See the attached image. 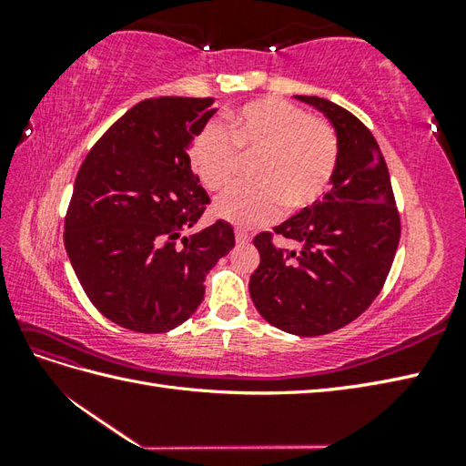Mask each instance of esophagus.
I'll return each instance as SVG.
<instances>
[{"label":"esophagus","mask_w":466,"mask_h":466,"mask_svg":"<svg viewBox=\"0 0 466 466\" xmlns=\"http://www.w3.org/2000/svg\"><path fill=\"white\" fill-rule=\"evenodd\" d=\"M234 236H236V242H238V244H248L250 242V234L242 230V228H236Z\"/></svg>","instance_id":"obj_1"}]
</instances>
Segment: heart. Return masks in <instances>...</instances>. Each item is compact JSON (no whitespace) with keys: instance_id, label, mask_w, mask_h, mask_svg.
<instances>
[{"instance_id":"1","label":"heart","mask_w":466,"mask_h":466,"mask_svg":"<svg viewBox=\"0 0 466 466\" xmlns=\"http://www.w3.org/2000/svg\"><path fill=\"white\" fill-rule=\"evenodd\" d=\"M244 157L256 182L240 184L216 202V214L238 226H260L309 210L330 190L340 162L336 127L282 97L250 102L228 116V130L208 124L194 144V167L208 190H224Z\"/></svg>"}]
</instances>
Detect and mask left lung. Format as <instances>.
Wrapping results in <instances>:
<instances>
[{
	"label": "left lung",
	"instance_id": "8db88e82",
	"mask_svg": "<svg viewBox=\"0 0 466 466\" xmlns=\"http://www.w3.org/2000/svg\"><path fill=\"white\" fill-rule=\"evenodd\" d=\"M299 100L319 107L339 132V170L322 200L256 236L260 264L250 276V296L276 329L320 336L359 319L382 290L399 248L400 214L369 127L324 97ZM274 235L300 241L303 248L279 249Z\"/></svg>",
	"mask_w": 466,
	"mask_h": 466
}]
</instances>
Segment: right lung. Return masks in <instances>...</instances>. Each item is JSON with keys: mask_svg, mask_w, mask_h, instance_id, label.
Wrapping results in <instances>:
<instances>
[{"mask_svg": "<svg viewBox=\"0 0 466 466\" xmlns=\"http://www.w3.org/2000/svg\"><path fill=\"white\" fill-rule=\"evenodd\" d=\"M214 97H150L87 152L64 220V244L87 299L127 330L167 332L204 300L208 270L234 248L224 220L182 236L210 204L192 144Z\"/></svg>", "mask_w": 466, "mask_h": 466, "instance_id": "1", "label": "right lung"}]
</instances>
